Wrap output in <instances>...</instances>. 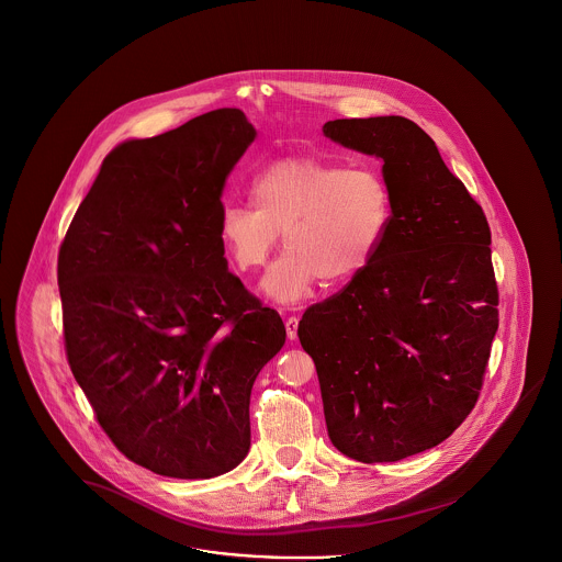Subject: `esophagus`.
Wrapping results in <instances>:
<instances>
[{"mask_svg":"<svg viewBox=\"0 0 562 562\" xmlns=\"http://www.w3.org/2000/svg\"><path fill=\"white\" fill-rule=\"evenodd\" d=\"M297 322H300V319H297L295 315L285 319V329H288V338H290V340L297 338Z\"/></svg>","mask_w":562,"mask_h":562,"instance_id":"34e87169","label":"esophagus"}]
</instances>
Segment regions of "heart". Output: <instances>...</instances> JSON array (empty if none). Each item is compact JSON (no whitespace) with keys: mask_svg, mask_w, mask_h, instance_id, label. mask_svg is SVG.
I'll return each mask as SVG.
<instances>
[{"mask_svg":"<svg viewBox=\"0 0 562 562\" xmlns=\"http://www.w3.org/2000/svg\"><path fill=\"white\" fill-rule=\"evenodd\" d=\"M249 205L220 211L217 238L240 272L267 265L283 233L288 251L268 270L262 292L294 302L319 281L340 283L370 265L391 222V192L368 165L313 156L270 162L251 181Z\"/></svg>","mask_w":562,"mask_h":562,"instance_id":"1","label":"heart"}]
</instances>
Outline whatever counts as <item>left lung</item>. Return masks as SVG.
Returning <instances> with one entry per match:
<instances>
[{
    "mask_svg": "<svg viewBox=\"0 0 562 562\" xmlns=\"http://www.w3.org/2000/svg\"><path fill=\"white\" fill-rule=\"evenodd\" d=\"M325 137L383 160L391 222L370 265L302 315L331 443L391 463L472 413L499 327L491 228L434 139L402 116L329 120Z\"/></svg>",
    "mask_w": 562,
    "mask_h": 562,
    "instance_id": "left-lung-1",
    "label": "left lung"
}]
</instances>
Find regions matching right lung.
<instances>
[{
	"instance_id": "add662e5",
	"label": "right lung",
	"mask_w": 562,
	"mask_h": 562,
	"mask_svg": "<svg viewBox=\"0 0 562 562\" xmlns=\"http://www.w3.org/2000/svg\"><path fill=\"white\" fill-rule=\"evenodd\" d=\"M256 128L237 108L112 149L59 249L69 368L149 472L203 480L249 452V397L285 325L228 270L222 190Z\"/></svg>"
}]
</instances>
